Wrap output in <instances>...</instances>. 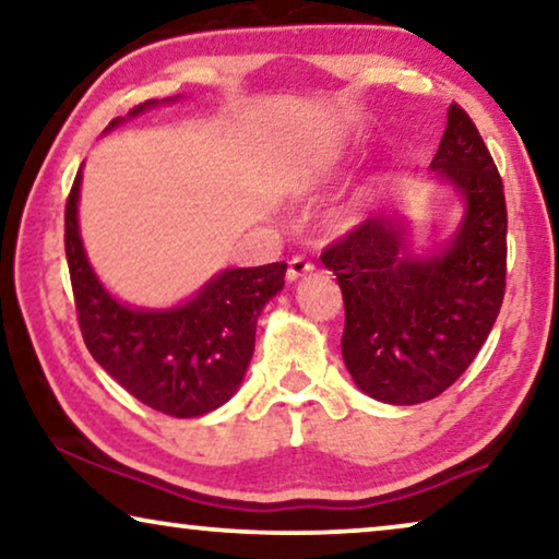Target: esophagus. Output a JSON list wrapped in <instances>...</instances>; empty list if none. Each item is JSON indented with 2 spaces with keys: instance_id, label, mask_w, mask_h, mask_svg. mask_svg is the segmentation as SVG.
Here are the masks:
<instances>
[{
  "instance_id": "1",
  "label": "esophagus",
  "mask_w": 559,
  "mask_h": 559,
  "mask_svg": "<svg viewBox=\"0 0 559 559\" xmlns=\"http://www.w3.org/2000/svg\"><path fill=\"white\" fill-rule=\"evenodd\" d=\"M312 270H316V266H312L308 259H302V257H295V259H289V270H287V280L289 282H297L300 277H305V274H310Z\"/></svg>"
}]
</instances>
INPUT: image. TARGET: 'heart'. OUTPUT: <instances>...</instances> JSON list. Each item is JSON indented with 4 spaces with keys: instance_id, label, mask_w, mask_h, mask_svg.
<instances>
[{
    "instance_id": "heart-1",
    "label": "heart",
    "mask_w": 559,
    "mask_h": 559,
    "mask_svg": "<svg viewBox=\"0 0 559 559\" xmlns=\"http://www.w3.org/2000/svg\"><path fill=\"white\" fill-rule=\"evenodd\" d=\"M338 165H341L338 157L325 159V163H320V165L316 167V173L305 178V188L316 190V188H320V186H325V182L331 180L335 173H338ZM369 211H371V198H369V195H358V198H354V201H350L348 205H343V209H341V213H338V226H341V228H354V226L361 224V221H366V216H369Z\"/></svg>"
}]
</instances>
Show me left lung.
Instances as JSON below:
<instances>
[{"instance_id": "obj_1", "label": "left lung", "mask_w": 559, "mask_h": 559, "mask_svg": "<svg viewBox=\"0 0 559 559\" xmlns=\"http://www.w3.org/2000/svg\"><path fill=\"white\" fill-rule=\"evenodd\" d=\"M430 170L461 195L455 234L412 249L400 211L369 218L323 251L338 280L346 328L343 361L364 394L419 404L461 379L499 318L507 289V201L476 124L450 104Z\"/></svg>"}]
</instances>
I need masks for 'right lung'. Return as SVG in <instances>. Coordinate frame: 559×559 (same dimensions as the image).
Returning a JSON list of instances; mask_svg holds the SVG:
<instances>
[{"label":"right lung","instance_id":"add662e5","mask_svg":"<svg viewBox=\"0 0 559 559\" xmlns=\"http://www.w3.org/2000/svg\"><path fill=\"white\" fill-rule=\"evenodd\" d=\"M175 98H152L127 119ZM81 170L66 203V259L86 348L109 377L147 407L170 417H201L218 409L241 386L254 354L257 318L285 287V262L218 272L175 308H134L96 277L79 228Z\"/></svg>","mask_w":559,"mask_h":559}]
</instances>
